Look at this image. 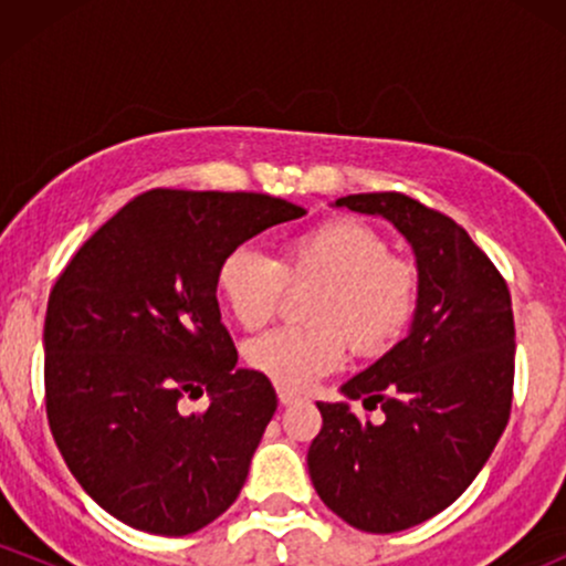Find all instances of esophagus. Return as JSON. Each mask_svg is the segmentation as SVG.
Masks as SVG:
<instances>
[{
  "mask_svg": "<svg viewBox=\"0 0 566 566\" xmlns=\"http://www.w3.org/2000/svg\"><path fill=\"white\" fill-rule=\"evenodd\" d=\"M276 394H279V405H284V407H287V405H295V401L301 399V394L290 391V388H282V386L276 388Z\"/></svg>",
  "mask_w": 566,
  "mask_h": 566,
  "instance_id": "34e87169",
  "label": "esophagus"
}]
</instances>
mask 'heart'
I'll return each instance as SVG.
<instances>
[{
	"instance_id": "b5f03b06",
	"label": "heart",
	"mask_w": 566,
	"mask_h": 566,
	"mask_svg": "<svg viewBox=\"0 0 566 566\" xmlns=\"http://www.w3.org/2000/svg\"><path fill=\"white\" fill-rule=\"evenodd\" d=\"M218 295L244 329H261L292 287H319L308 316L316 327H279L247 343V361L282 388H308L356 354L399 340L418 308V269L394 255L386 237L356 218H333L284 239L279 261L233 247L218 265Z\"/></svg>"
}]
</instances>
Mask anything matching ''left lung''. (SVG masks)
<instances>
[{
	"label": "left lung",
	"mask_w": 566,
	"mask_h": 566,
	"mask_svg": "<svg viewBox=\"0 0 566 566\" xmlns=\"http://www.w3.org/2000/svg\"><path fill=\"white\" fill-rule=\"evenodd\" d=\"M380 216L418 263V308L405 340L343 382L346 399L384 409L361 421L347 401H316L322 431L308 473L329 511L388 535L437 516L484 469L513 399V311L505 279L469 231L396 191L335 201Z\"/></svg>",
	"instance_id": "left-lung-1"
}]
</instances>
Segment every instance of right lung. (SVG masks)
Masks as SVG:
<instances>
[{
    "mask_svg": "<svg viewBox=\"0 0 566 566\" xmlns=\"http://www.w3.org/2000/svg\"><path fill=\"white\" fill-rule=\"evenodd\" d=\"M269 193L154 188L127 201L57 276L44 316V401L82 490L119 522L191 535L244 486L276 391L237 369L218 265L303 218ZM211 405L188 413L186 398Z\"/></svg>",
    "mask_w": 566,
    "mask_h": 566,
    "instance_id": "1",
    "label": "right lung"
}]
</instances>
